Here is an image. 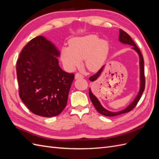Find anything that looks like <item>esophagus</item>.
Wrapping results in <instances>:
<instances>
[{
  "instance_id": "esophagus-1",
  "label": "esophagus",
  "mask_w": 159,
  "mask_h": 159,
  "mask_svg": "<svg viewBox=\"0 0 159 159\" xmlns=\"http://www.w3.org/2000/svg\"><path fill=\"white\" fill-rule=\"evenodd\" d=\"M84 75L81 74L80 73H77L75 74V79H80V78H83Z\"/></svg>"
}]
</instances>
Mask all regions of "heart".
Returning <instances> with one entry per match:
<instances>
[{
	"instance_id": "1",
	"label": "heart",
	"mask_w": 159,
	"mask_h": 159,
	"mask_svg": "<svg viewBox=\"0 0 159 159\" xmlns=\"http://www.w3.org/2000/svg\"><path fill=\"white\" fill-rule=\"evenodd\" d=\"M109 44L99 40L95 35L73 38L69 41V48H63L61 59L69 69L79 67L82 60L89 71H96L102 67L109 52Z\"/></svg>"
}]
</instances>
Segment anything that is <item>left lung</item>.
I'll return each instance as SVG.
<instances>
[{
  "instance_id": "left-lung-1",
  "label": "left lung",
  "mask_w": 159,
  "mask_h": 159,
  "mask_svg": "<svg viewBox=\"0 0 159 159\" xmlns=\"http://www.w3.org/2000/svg\"><path fill=\"white\" fill-rule=\"evenodd\" d=\"M119 40L120 42H121L122 43L130 44L131 46H133V49H134L135 51L139 54V56H140V92H139L136 98H135V100H134V102L131 103L128 107H127L125 109L121 111L117 112V113H113V112L109 111L106 110L105 109H104L101 104H100V103L99 102L98 99L96 98V96L92 94V93L91 92V90L90 89V90H89V96H90V98L93 104V105L94 106L95 109L97 110V111L99 113L102 114V115H104V116H107V117H114V116H117L123 113H126L131 111L135 106L137 105L138 102H139V100H140L141 96L142 95V93L144 91V89H145L144 62V59H143V57L140 49L138 48V46L135 44L134 40L131 39V38L130 37L129 35L128 34H127L125 31H123L121 29L119 30ZM102 69H103V67L100 69H99V70L95 73V74L89 77V80L92 81V82H94V81L97 79L98 76L100 75V73H101L102 71Z\"/></svg>"
}]
</instances>
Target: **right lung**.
Returning <instances> with one entry per match:
<instances>
[{
	"label": "right lung",
	"mask_w": 159,
	"mask_h": 159,
	"mask_svg": "<svg viewBox=\"0 0 159 159\" xmlns=\"http://www.w3.org/2000/svg\"><path fill=\"white\" fill-rule=\"evenodd\" d=\"M59 55L55 46L39 36L24 46L17 61L19 97L35 115L54 117L67 105L75 75L60 68Z\"/></svg>",
	"instance_id": "add662e5"
}]
</instances>
